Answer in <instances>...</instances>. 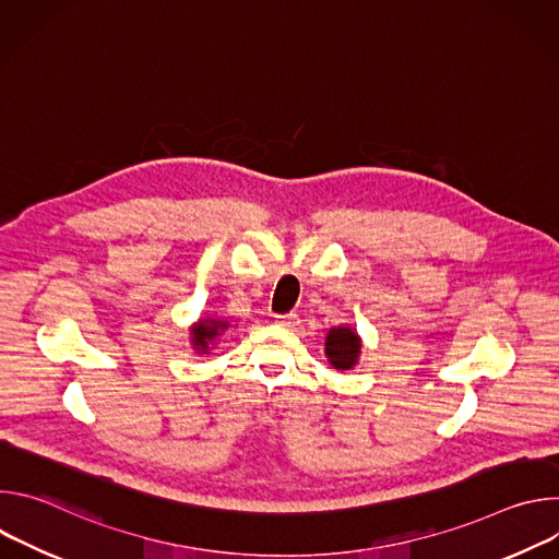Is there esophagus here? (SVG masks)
I'll return each mask as SVG.
<instances>
[{"instance_id":"34e87169","label":"esophagus","mask_w":559,"mask_h":559,"mask_svg":"<svg viewBox=\"0 0 559 559\" xmlns=\"http://www.w3.org/2000/svg\"><path fill=\"white\" fill-rule=\"evenodd\" d=\"M276 325L281 328H296L298 325V316L296 313H283V316H276Z\"/></svg>"}]
</instances>
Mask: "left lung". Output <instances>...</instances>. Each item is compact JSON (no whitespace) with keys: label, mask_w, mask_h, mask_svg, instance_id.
<instances>
[{"label":"left lung","mask_w":559,"mask_h":559,"mask_svg":"<svg viewBox=\"0 0 559 559\" xmlns=\"http://www.w3.org/2000/svg\"><path fill=\"white\" fill-rule=\"evenodd\" d=\"M360 347H362V341L358 332L349 325L332 328L325 336V356L330 365L338 371H347L358 365Z\"/></svg>","instance_id":"obj_1"}]
</instances>
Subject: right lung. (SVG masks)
<instances>
[{
	"label": "right lung",
	"instance_id": "obj_1",
	"mask_svg": "<svg viewBox=\"0 0 559 559\" xmlns=\"http://www.w3.org/2000/svg\"><path fill=\"white\" fill-rule=\"evenodd\" d=\"M229 328L227 321L216 316H203L197 323L190 325V345L192 349L203 356L214 349V343L223 336V332Z\"/></svg>",
	"mask_w": 559,
	"mask_h": 559
}]
</instances>
